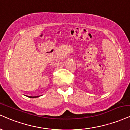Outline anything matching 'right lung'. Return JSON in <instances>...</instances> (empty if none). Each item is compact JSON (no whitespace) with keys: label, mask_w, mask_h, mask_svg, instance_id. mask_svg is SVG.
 Here are the masks:
<instances>
[{"label":"right lung","mask_w":130,"mask_h":130,"mask_svg":"<svg viewBox=\"0 0 130 130\" xmlns=\"http://www.w3.org/2000/svg\"><path fill=\"white\" fill-rule=\"evenodd\" d=\"M29 98H36V97H31H31H29Z\"/></svg>","instance_id":"1"}]
</instances>
